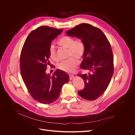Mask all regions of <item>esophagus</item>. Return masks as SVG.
Listing matches in <instances>:
<instances>
[{"label":"esophagus","mask_w":135,"mask_h":135,"mask_svg":"<svg viewBox=\"0 0 135 135\" xmlns=\"http://www.w3.org/2000/svg\"><path fill=\"white\" fill-rule=\"evenodd\" d=\"M74 75H69V80L71 81V80H72L73 79V78H74Z\"/></svg>","instance_id":"obj_1"}]
</instances>
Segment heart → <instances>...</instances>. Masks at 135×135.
I'll use <instances>...</instances> for the list:
<instances>
[{"instance_id":"1","label":"heart","mask_w":135,"mask_h":135,"mask_svg":"<svg viewBox=\"0 0 135 135\" xmlns=\"http://www.w3.org/2000/svg\"><path fill=\"white\" fill-rule=\"evenodd\" d=\"M57 43L60 45L68 48V55L70 57L69 59L61 61L58 64L57 67L62 71L70 73L74 71L78 65V62L75 57L78 59H81L83 56L85 51V46L84 42L81 39L75 40L74 38L67 36H64L57 41ZM49 55L50 57L54 61H58L55 47L51 44L49 47Z\"/></svg>"}]
</instances>
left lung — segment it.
<instances>
[{"instance_id":"left-lung-1","label":"left lung","mask_w":135,"mask_h":135,"mask_svg":"<svg viewBox=\"0 0 135 135\" xmlns=\"http://www.w3.org/2000/svg\"><path fill=\"white\" fill-rule=\"evenodd\" d=\"M67 36L82 40L85 46L80 67L91 73L79 74L84 81V88L78 91L83 98L94 100L106 91L114 72L113 55L109 41L99 28L81 23L66 31Z\"/></svg>"}]
</instances>
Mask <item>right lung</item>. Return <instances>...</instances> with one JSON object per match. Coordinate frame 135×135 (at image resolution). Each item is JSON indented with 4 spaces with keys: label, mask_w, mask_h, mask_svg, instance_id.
Returning a JSON list of instances; mask_svg holds the SVG:
<instances>
[{
    "label": "right lung",
    "mask_w": 135,
    "mask_h": 135,
    "mask_svg": "<svg viewBox=\"0 0 135 135\" xmlns=\"http://www.w3.org/2000/svg\"><path fill=\"white\" fill-rule=\"evenodd\" d=\"M63 29L41 26L32 31L24 43L20 67L23 81L32 97L43 104H50L59 98L63 85L69 81L68 75L56 69L52 75L46 74L49 47Z\"/></svg>",
    "instance_id": "right-lung-1"
}]
</instances>
